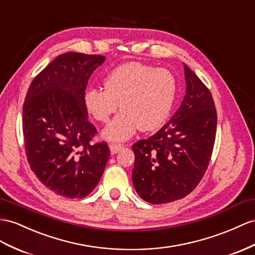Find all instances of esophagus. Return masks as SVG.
Instances as JSON below:
<instances>
[{"label":"esophagus","instance_id":"1","mask_svg":"<svg viewBox=\"0 0 255 255\" xmlns=\"http://www.w3.org/2000/svg\"><path fill=\"white\" fill-rule=\"evenodd\" d=\"M109 147H110V151H111V153L112 154H116V153H119L121 149L123 148V145H121V144H115V143H111V144L109 145Z\"/></svg>","mask_w":255,"mask_h":255}]
</instances>
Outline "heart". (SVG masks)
<instances>
[{
    "mask_svg": "<svg viewBox=\"0 0 255 255\" xmlns=\"http://www.w3.org/2000/svg\"><path fill=\"white\" fill-rule=\"evenodd\" d=\"M104 89L90 88L84 96L85 107L97 121L109 122L102 135L111 141H125L136 132L153 131L164 125L177 94V81L167 69L129 62L107 76Z\"/></svg>",
    "mask_w": 255,
    "mask_h": 255,
    "instance_id": "b5f03b06",
    "label": "heart"
}]
</instances>
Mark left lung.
<instances>
[{"label": "left lung", "instance_id": "8db88e82", "mask_svg": "<svg viewBox=\"0 0 255 255\" xmlns=\"http://www.w3.org/2000/svg\"><path fill=\"white\" fill-rule=\"evenodd\" d=\"M185 96L172 119L132 145V183L140 197L160 205L185 197L197 186L211 158L217 110L210 91L184 64Z\"/></svg>", "mask_w": 255, "mask_h": 255}]
</instances>
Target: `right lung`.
I'll use <instances>...</instances> for the list:
<instances>
[{
    "label": "right lung",
    "mask_w": 255,
    "mask_h": 255,
    "mask_svg": "<svg viewBox=\"0 0 255 255\" xmlns=\"http://www.w3.org/2000/svg\"><path fill=\"white\" fill-rule=\"evenodd\" d=\"M100 55L65 53L33 81L22 109L24 148L31 170L56 194L84 198L95 190L110 157L106 142L88 121L84 96Z\"/></svg>",
    "instance_id": "obj_1"
}]
</instances>
